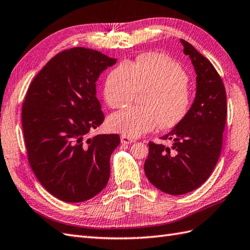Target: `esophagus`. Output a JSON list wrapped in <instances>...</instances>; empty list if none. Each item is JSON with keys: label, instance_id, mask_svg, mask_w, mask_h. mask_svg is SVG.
<instances>
[{"label": "esophagus", "instance_id": "34e87169", "mask_svg": "<svg viewBox=\"0 0 250 250\" xmlns=\"http://www.w3.org/2000/svg\"><path fill=\"white\" fill-rule=\"evenodd\" d=\"M120 139H121V144H125V145H129V144H131V143L134 142L131 137H129V136H125V135H123V136H121V137H120Z\"/></svg>", "mask_w": 250, "mask_h": 250}]
</instances>
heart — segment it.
<instances>
[{
  "mask_svg": "<svg viewBox=\"0 0 250 250\" xmlns=\"http://www.w3.org/2000/svg\"><path fill=\"white\" fill-rule=\"evenodd\" d=\"M143 106H130L113 114L108 127L125 136H139L160 125L171 129L187 117L193 92L184 69L164 54L146 53L134 62H121L108 73L103 97L112 108L124 107L144 91Z\"/></svg>",
  "mask_w": 250,
  "mask_h": 250,
  "instance_id": "obj_1",
  "label": "heart"
}]
</instances>
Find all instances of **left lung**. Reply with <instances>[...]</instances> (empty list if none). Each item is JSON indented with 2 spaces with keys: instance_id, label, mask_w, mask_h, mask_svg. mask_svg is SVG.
I'll return each instance as SVG.
<instances>
[{
  "instance_id": "left-lung-1",
  "label": "left lung",
  "mask_w": 250,
  "mask_h": 250,
  "mask_svg": "<svg viewBox=\"0 0 250 250\" xmlns=\"http://www.w3.org/2000/svg\"><path fill=\"white\" fill-rule=\"evenodd\" d=\"M197 74L195 101L188 114L162 139L171 148L149 143L145 173L156 188L183 195L198 188L210 177L223 146L227 117V97L223 80L211 62L181 39Z\"/></svg>"
}]
</instances>
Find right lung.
Segmentation results:
<instances>
[{"label": "right lung", "instance_id": "right-lung-1", "mask_svg": "<svg viewBox=\"0 0 250 250\" xmlns=\"http://www.w3.org/2000/svg\"><path fill=\"white\" fill-rule=\"evenodd\" d=\"M116 59L81 48L60 52L28 87L22 130L28 163L38 181L66 202L88 200L105 188L118 134L88 137L104 121L96 82Z\"/></svg>", "mask_w": 250, "mask_h": 250}]
</instances>
